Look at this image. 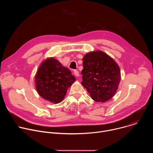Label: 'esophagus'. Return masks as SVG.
Returning a JSON list of instances; mask_svg holds the SVG:
<instances>
[{
	"mask_svg": "<svg viewBox=\"0 0 153 153\" xmlns=\"http://www.w3.org/2000/svg\"><path fill=\"white\" fill-rule=\"evenodd\" d=\"M74 75H75L76 77H79V71H77V70H74Z\"/></svg>",
	"mask_w": 153,
	"mask_h": 153,
	"instance_id": "1",
	"label": "esophagus"
}]
</instances>
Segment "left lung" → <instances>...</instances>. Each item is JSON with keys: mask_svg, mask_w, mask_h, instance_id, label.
Returning <instances> with one entry per match:
<instances>
[{"mask_svg": "<svg viewBox=\"0 0 153 153\" xmlns=\"http://www.w3.org/2000/svg\"><path fill=\"white\" fill-rule=\"evenodd\" d=\"M82 60V85L92 99L105 102L111 99L120 81V71L117 63L101 51L87 53Z\"/></svg>", "mask_w": 153, "mask_h": 153, "instance_id": "1", "label": "left lung"}]
</instances>
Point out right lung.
Returning <instances> with one entry per match:
<instances>
[{
  "label": "right lung",
  "instance_id": "obj_1",
  "mask_svg": "<svg viewBox=\"0 0 153 153\" xmlns=\"http://www.w3.org/2000/svg\"><path fill=\"white\" fill-rule=\"evenodd\" d=\"M75 80L69 69L62 66L59 60L53 57L43 61L35 76L38 94L54 103H59L63 100L68 88Z\"/></svg>",
  "mask_w": 153,
  "mask_h": 153
}]
</instances>
